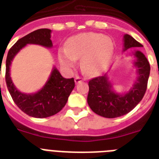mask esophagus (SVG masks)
Here are the masks:
<instances>
[{"instance_id": "1", "label": "esophagus", "mask_w": 159, "mask_h": 159, "mask_svg": "<svg viewBox=\"0 0 159 159\" xmlns=\"http://www.w3.org/2000/svg\"><path fill=\"white\" fill-rule=\"evenodd\" d=\"M84 78H82V77H78V76H77V77H75V79H74V81H75V83H79L80 82H82V81H84Z\"/></svg>"}]
</instances>
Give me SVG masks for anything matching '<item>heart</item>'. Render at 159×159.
I'll use <instances>...</instances> for the list:
<instances>
[{
	"mask_svg": "<svg viewBox=\"0 0 159 159\" xmlns=\"http://www.w3.org/2000/svg\"><path fill=\"white\" fill-rule=\"evenodd\" d=\"M112 52V42L108 37L94 32H88L71 37L65 49L59 52L61 63L73 67L75 60L81 58V69L87 75H96L107 65Z\"/></svg>",
	"mask_w": 159,
	"mask_h": 159,
	"instance_id": "1",
	"label": "heart"
}]
</instances>
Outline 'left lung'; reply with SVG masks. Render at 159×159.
Instances as JSON below:
<instances>
[{
    "label": "left lung",
    "mask_w": 159,
    "mask_h": 159,
    "mask_svg": "<svg viewBox=\"0 0 159 159\" xmlns=\"http://www.w3.org/2000/svg\"><path fill=\"white\" fill-rule=\"evenodd\" d=\"M142 45L129 34L124 35V51L130 48H140ZM136 60L133 64L137 68V77L130 90L124 94L114 91L107 73L94 77L89 82L87 102L94 113L105 118H116L131 111L144 97L150 66L147 58L141 51H134Z\"/></svg>",
    "instance_id": "1"
}]
</instances>
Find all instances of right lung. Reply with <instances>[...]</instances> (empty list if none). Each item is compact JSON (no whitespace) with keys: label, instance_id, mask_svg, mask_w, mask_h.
Segmentation results:
<instances>
[{"label":"right lung","instance_id":"obj_1","mask_svg":"<svg viewBox=\"0 0 159 159\" xmlns=\"http://www.w3.org/2000/svg\"><path fill=\"white\" fill-rule=\"evenodd\" d=\"M49 29H39L17 41L9 49L6 58L5 82L9 94L24 113L35 118H46L57 114L65 106L69 94L75 86L73 78H65L56 67L53 68L43 87L34 94H25L16 88L10 77V65L13 59L26 44H38L52 48Z\"/></svg>","mask_w":159,"mask_h":159}]
</instances>
